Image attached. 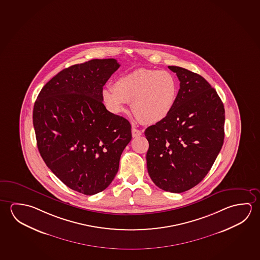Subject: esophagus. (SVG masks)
<instances>
[{
	"label": "esophagus",
	"mask_w": 260,
	"mask_h": 260,
	"mask_svg": "<svg viewBox=\"0 0 260 260\" xmlns=\"http://www.w3.org/2000/svg\"><path fill=\"white\" fill-rule=\"evenodd\" d=\"M132 137L133 138H136V137L141 136V134H142V132L140 129H138L136 128H132Z\"/></svg>",
	"instance_id": "1"
}]
</instances>
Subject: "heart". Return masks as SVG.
<instances>
[{"instance_id":"heart-1","label":"heart","mask_w":260,"mask_h":260,"mask_svg":"<svg viewBox=\"0 0 260 260\" xmlns=\"http://www.w3.org/2000/svg\"><path fill=\"white\" fill-rule=\"evenodd\" d=\"M178 94L174 76L166 71L138 69L103 89L108 109L116 114L132 102V111L145 123H157L171 113Z\"/></svg>"}]
</instances>
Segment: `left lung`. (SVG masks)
Instances as JSON below:
<instances>
[{
    "mask_svg": "<svg viewBox=\"0 0 260 260\" xmlns=\"http://www.w3.org/2000/svg\"><path fill=\"white\" fill-rule=\"evenodd\" d=\"M179 92L166 118L145 131L150 179L165 191H187L204 179L224 142L225 109L216 89L200 74L169 66Z\"/></svg>",
    "mask_w": 260,
    "mask_h": 260,
    "instance_id": "left-lung-1",
    "label": "left lung"
}]
</instances>
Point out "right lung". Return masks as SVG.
Segmentation results:
<instances>
[{
  "instance_id": "obj_1",
  "label": "right lung",
  "mask_w": 260,
  "mask_h": 260,
  "mask_svg": "<svg viewBox=\"0 0 260 260\" xmlns=\"http://www.w3.org/2000/svg\"><path fill=\"white\" fill-rule=\"evenodd\" d=\"M115 59L64 69L40 91L34 107L39 151L67 187L84 195L106 188L132 140L128 119L103 103V86L119 68Z\"/></svg>"
}]
</instances>
